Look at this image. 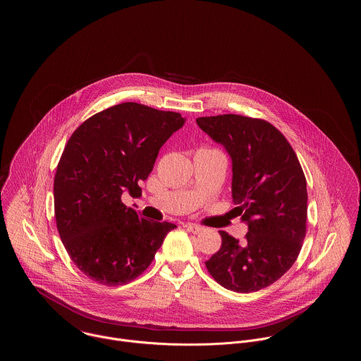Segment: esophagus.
<instances>
[{"instance_id": "esophagus-1", "label": "esophagus", "mask_w": 361, "mask_h": 361, "mask_svg": "<svg viewBox=\"0 0 361 361\" xmlns=\"http://www.w3.org/2000/svg\"><path fill=\"white\" fill-rule=\"evenodd\" d=\"M189 233H193V234H200L204 228L202 226H197V224H187L184 226Z\"/></svg>"}]
</instances>
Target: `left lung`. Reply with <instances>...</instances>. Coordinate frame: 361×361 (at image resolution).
<instances>
[{
  "label": "left lung",
  "instance_id": "obj_1",
  "mask_svg": "<svg viewBox=\"0 0 361 361\" xmlns=\"http://www.w3.org/2000/svg\"><path fill=\"white\" fill-rule=\"evenodd\" d=\"M196 123L231 157L234 211L249 227L242 243L219 231L222 245L206 261L207 271L227 290L258 291L284 275L300 253L307 221L305 173L269 121L226 114Z\"/></svg>",
  "mask_w": 361,
  "mask_h": 361
}]
</instances>
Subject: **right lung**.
Wrapping results in <instances>:
<instances>
[{"label":"right lung","mask_w":361,"mask_h":361,"mask_svg":"<svg viewBox=\"0 0 361 361\" xmlns=\"http://www.w3.org/2000/svg\"><path fill=\"white\" fill-rule=\"evenodd\" d=\"M185 123L180 114L121 103L86 119L69 137L54 178L59 237L77 268L103 286L142 275L176 228L152 222L121 202L153 171L162 145Z\"/></svg>","instance_id":"add662e5"}]
</instances>
